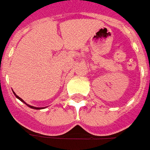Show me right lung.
I'll list each match as a JSON object with an SVG mask.
<instances>
[{
	"label": "right lung",
	"mask_w": 150,
	"mask_h": 150,
	"mask_svg": "<svg viewBox=\"0 0 150 150\" xmlns=\"http://www.w3.org/2000/svg\"><path fill=\"white\" fill-rule=\"evenodd\" d=\"M13 92H14V91H13ZM14 95H15V96H16V98H18V99H19L20 101H22V102H23V103H25V105H27V106L30 107V108H32V109H35V110H40V109H44V108H45V107H35V106H33V105H29V104H27V103H26L25 101H24L23 99H21L20 96H17V95H16V93H15V92H14Z\"/></svg>",
	"instance_id": "right-lung-1"
}]
</instances>
